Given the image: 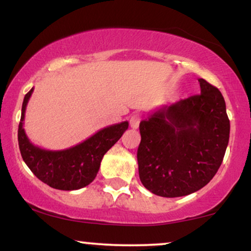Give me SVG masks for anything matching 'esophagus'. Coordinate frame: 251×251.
Here are the masks:
<instances>
[{"mask_svg":"<svg viewBox=\"0 0 251 251\" xmlns=\"http://www.w3.org/2000/svg\"><path fill=\"white\" fill-rule=\"evenodd\" d=\"M139 122H141V118H139V115H137V114H135V115H132L130 118V126L132 129H137L139 126Z\"/></svg>","mask_w":251,"mask_h":251,"instance_id":"34e87169","label":"esophagus"}]
</instances>
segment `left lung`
Masks as SVG:
<instances>
[{
    "mask_svg": "<svg viewBox=\"0 0 251 251\" xmlns=\"http://www.w3.org/2000/svg\"><path fill=\"white\" fill-rule=\"evenodd\" d=\"M201 94L162 105L139 123V178L161 197L201 189L219 169L229 141L226 103L217 87L198 79Z\"/></svg>",
    "mask_w": 251,
    "mask_h": 251,
    "instance_id": "left-lung-1",
    "label": "left lung"
}]
</instances>
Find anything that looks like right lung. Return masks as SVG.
Returning <instances> with one entry per match:
<instances>
[{
	"mask_svg": "<svg viewBox=\"0 0 251 251\" xmlns=\"http://www.w3.org/2000/svg\"><path fill=\"white\" fill-rule=\"evenodd\" d=\"M26 94L18 126V144L23 160L39 180L58 190H77L96 178L103 155L128 129V121L106 126L79 144L64 150H46L32 144L24 129L25 110L33 93Z\"/></svg>",
	"mask_w": 251,
	"mask_h": 251,
	"instance_id": "right-lung-1",
	"label": "right lung"
}]
</instances>
